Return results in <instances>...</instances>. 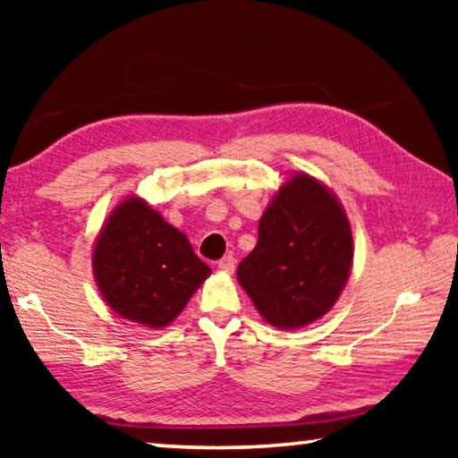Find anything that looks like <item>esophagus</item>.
<instances>
[{
	"instance_id": "1",
	"label": "esophagus",
	"mask_w": 458,
	"mask_h": 458,
	"mask_svg": "<svg viewBox=\"0 0 458 458\" xmlns=\"http://www.w3.org/2000/svg\"><path fill=\"white\" fill-rule=\"evenodd\" d=\"M234 267H236V259L232 257V254H226V257H222L218 260V268L224 270V273H234Z\"/></svg>"
}]
</instances>
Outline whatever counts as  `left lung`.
<instances>
[{"label":"left lung","instance_id":"1","mask_svg":"<svg viewBox=\"0 0 458 458\" xmlns=\"http://www.w3.org/2000/svg\"><path fill=\"white\" fill-rule=\"evenodd\" d=\"M352 228L335 196L309 175L286 182L259 222V242L238 265L254 307L278 329L313 323L350 276Z\"/></svg>","mask_w":458,"mask_h":458}]
</instances>
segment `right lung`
<instances>
[{"label":"right lung","mask_w":458,"mask_h":458,"mask_svg":"<svg viewBox=\"0 0 458 458\" xmlns=\"http://www.w3.org/2000/svg\"><path fill=\"white\" fill-rule=\"evenodd\" d=\"M92 268L114 313L155 329L172 323L212 273L185 234L139 198L123 201L105 224Z\"/></svg>","instance_id":"right-lung-1"}]
</instances>
